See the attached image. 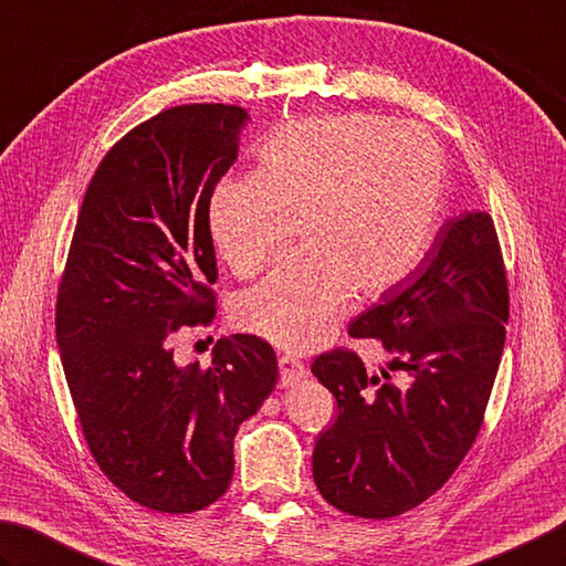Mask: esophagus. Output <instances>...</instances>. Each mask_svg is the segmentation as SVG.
<instances>
[{"instance_id":"1","label":"esophagus","mask_w":566,"mask_h":566,"mask_svg":"<svg viewBox=\"0 0 566 566\" xmlns=\"http://www.w3.org/2000/svg\"><path fill=\"white\" fill-rule=\"evenodd\" d=\"M279 367H281V384H283V387H293L295 381H301V379L307 377V367L293 355H281Z\"/></svg>"}]
</instances>
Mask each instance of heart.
<instances>
[{
	"label": "heart",
	"instance_id": "b5f03b06",
	"mask_svg": "<svg viewBox=\"0 0 566 566\" xmlns=\"http://www.w3.org/2000/svg\"><path fill=\"white\" fill-rule=\"evenodd\" d=\"M449 163L421 125L387 115L283 123L255 150L253 177L211 189L207 229L219 259L251 279L293 239L305 249L233 303V323L285 349L323 343L355 291L391 293L439 237Z\"/></svg>",
	"mask_w": 566,
	"mask_h": 566
}]
</instances>
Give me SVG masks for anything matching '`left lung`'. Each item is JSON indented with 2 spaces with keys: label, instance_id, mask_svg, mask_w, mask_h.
<instances>
[{
  "label": "left lung",
  "instance_id": "8db88e82",
  "mask_svg": "<svg viewBox=\"0 0 566 566\" xmlns=\"http://www.w3.org/2000/svg\"><path fill=\"white\" fill-rule=\"evenodd\" d=\"M507 317L493 219H449L419 269L347 327L349 337L381 343L399 381L387 369L367 375L345 347L313 361L337 401L313 451L319 495L347 515L387 520L449 481L483 426Z\"/></svg>",
  "mask_w": 566,
  "mask_h": 566
}]
</instances>
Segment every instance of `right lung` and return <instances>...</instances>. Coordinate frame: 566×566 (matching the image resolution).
I'll list each match as a JSON object with an SVG mask.
<instances>
[{
    "label": "right lung",
    "instance_id": "add662e5",
    "mask_svg": "<svg viewBox=\"0 0 566 566\" xmlns=\"http://www.w3.org/2000/svg\"><path fill=\"white\" fill-rule=\"evenodd\" d=\"M249 113L191 103L157 113L95 169L56 297V343L85 443L108 481L157 513L227 493L233 436L279 381L273 347L221 337L211 365H175L182 327L217 315L211 189Z\"/></svg>",
    "mask_w": 566,
    "mask_h": 566
}]
</instances>
